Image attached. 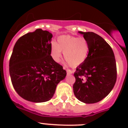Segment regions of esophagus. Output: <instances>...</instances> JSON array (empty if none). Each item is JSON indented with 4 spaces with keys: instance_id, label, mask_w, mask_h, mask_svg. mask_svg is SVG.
Segmentation results:
<instances>
[{
    "instance_id": "1",
    "label": "esophagus",
    "mask_w": 128,
    "mask_h": 128,
    "mask_svg": "<svg viewBox=\"0 0 128 128\" xmlns=\"http://www.w3.org/2000/svg\"><path fill=\"white\" fill-rule=\"evenodd\" d=\"M65 67H64V69H65ZM66 72H67V74H73V71H72V70H70V69H66Z\"/></svg>"
}]
</instances>
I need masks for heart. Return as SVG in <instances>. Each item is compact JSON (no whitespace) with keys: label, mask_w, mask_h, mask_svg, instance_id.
<instances>
[{"label":"heart","mask_w":128,"mask_h":128,"mask_svg":"<svg viewBox=\"0 0 128 128\" xmlns=\"http://www.w3.org/2000/svg\"><path fill=\"white\" fill-rule=\"evenodd\" d=\"M88 42L84 38H77L71 36H62L58 39V43L52 45V58L59 62L64 52V58L70 66H76L86 60L89 52Z\"/></svg>","instance_id":"obj_1"}]
</instances>
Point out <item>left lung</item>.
I'll return each mask as SVG.
<instances>
[{"mask_svg":"<svg viewBox=\"0 0 128 128\" xmlns=\"http://www.w3.org/2000/svg\"><path fill=\"white\" fill-rule=\"evenodd\" d=\"M88 42L86 60L76 68L73 85L75 96L86 104L101 101L113 89L117 78V68L111 46L100 36L92 32H79Z\"/></svg>","mask_w":128,"mask_h":128,"instance_id":"obj_1","label":"left lung"}]
</instances>
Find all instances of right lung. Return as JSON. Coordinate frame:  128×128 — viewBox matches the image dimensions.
Here are the masks:
<instances>
[{"label": "right lung", "instance_id": "1", "mask_svg": "<svg viewBox=\"0 0 128 128\" xmlns=\"http://www.w3.org/2000/svg\"><path fill=\"white\" fill-rule=\"evenodd\" d=\"M52 34L36 29L16 41L9 61V72L15 91L32 102H44L54 96L66 71L53 60Z\"/></svg>", "mask_w": 128, "mask_h": 128}]
</instances>
